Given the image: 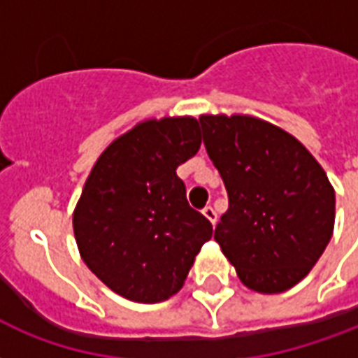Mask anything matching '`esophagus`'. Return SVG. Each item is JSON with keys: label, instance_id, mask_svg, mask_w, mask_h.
<instances>
[{"label": "esophagus", "instance_id": "obj_1", "mask_svg": "<svg viewBox=\"0 0 358 358\" xmlns=\"http://www.w3.org/2000/svg\"><path fill=\"white\" fill-rule=\"evenodd\" d=\"M202 213H204L206 219H208L210 223H213V225H215V221H217V211L213 210L211 206H206L204 210H202Z\"/></svg>", "mask_w": 358, "mask_h": 358}]
</instances>
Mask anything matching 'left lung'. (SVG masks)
<instances>
[{
  "mask_svg": "<svg viewBox=\"0 0 358 358\" xmlns=\"http://www.w3.org/2000/svg\"><path fill=\"white\" fill-rule=\"evenodd\" d=\"M210 160L229 194L213 238L246 288L280 294L309 275L332 238L336 192L299 141L248 114H202Z\"/></svg>",
  "mask_w": 358,
  "mask_h": 358,
  "instance_id": "8db88e82",
  "label": "left lung"
}]
</instances>
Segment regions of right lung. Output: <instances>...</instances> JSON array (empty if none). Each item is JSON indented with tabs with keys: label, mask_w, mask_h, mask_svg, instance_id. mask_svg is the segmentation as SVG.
Returning a JSON list of instances; mask_svg holds the SVG:
<instances>
[{
	"label": "right lung",
	"mask_w": 358,
	"mask_h": 358,
	"mask_svg": "<svg viewBox=\"0 0 358 358\" xmlns=\"http://www.w3.org/2000/svg\"><path fill=\"white\" fill-rule=\"evenodd\" d=\"M202 145L196 118L145 120L104 148L74 210L85 265L118 296L166 301L182 288L211 223L187 202L177 168Z\"/></svg>",
	"instance_id": "obj_1"
}]
</instances>
